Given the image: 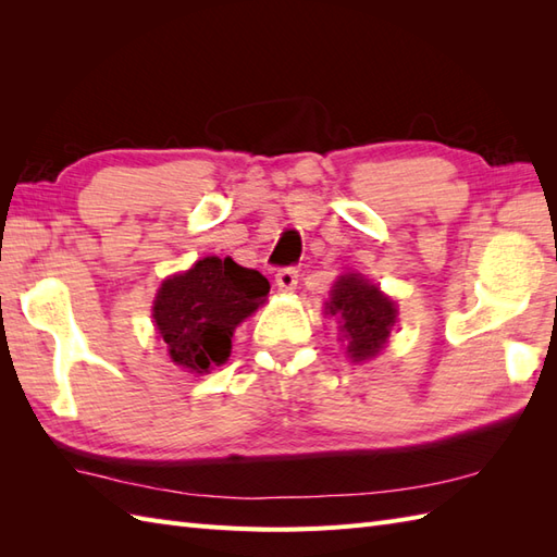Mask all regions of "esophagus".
Wrapping results in <instances>:
<instances>
[{
  "instance_id": "34e87169",
  "label": "esophagus",
  "mask_w": 557,
  "mask_h": 557,
  "mask_svg": "<svg viewBox=\"0 0 557 557\" xmlns=\"http://www.w3.org/2000/svg\"><path fill=\"white\" fill-rule=\"evenodd\" d=\"M275 282H277V287L282 289V292H294L297 289V285H299V270L297 268H280L277 270V275H275Z\"/></svg>"
}]
</instances>
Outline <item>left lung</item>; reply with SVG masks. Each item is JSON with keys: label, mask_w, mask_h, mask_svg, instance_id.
Returning a JSON list of instances; mask_svg holds the SVG:
<instances>
[{"label": "left lung", "mask_w": 557, "mask_h": 557, "mask_svg": "<svg viewBox=\"0 0 557 557\" xmlns=\"http://www.w3.org/2000/svg\"><path fill=\"white\" fill-rule=\"evenodd\" d=\"M327 309L339 318V327L349 339L347 349L354 361L375 357L387 342L397 318L393 299H387L381 289L359 275L337 280Z\"/></svg>", "instance_id": "obj_1"}]
</instances>
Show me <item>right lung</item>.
<instances>
[{"label": "right lung", "mask_w": 557, "mask_h": 557, "mask_svg": "<svg viewBox=\"0 0 557 557\" xmlns=\"http://www.w3.org/2000/svg\"><path fill=\"white\" fill-rule=\"evenodd\" d=\"M268 292V280L258 270L218 256L164 280L152 318L172 361L196 373L227 361L234 327L263 304Z\"/></svg>", "instance_id": "right-lung-1"}]
</instances>
